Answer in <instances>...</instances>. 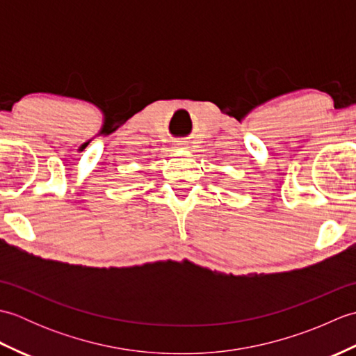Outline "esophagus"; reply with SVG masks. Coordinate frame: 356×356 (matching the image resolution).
I'll return each instance as SVG.
<instances>
[{
    "instance_id": "34e87169",
    "label": "esophagus",
    "mask_w": 356,
    "mask_h": 356,
    "mask_svg": "<svg viewBox=\"0 0 356 356\" xmlns=\"http://www.w3.org/2000/svg\"><path fill=\"white\" fill-rule=\"evenodd\" d=\"M186 145H188L186 142H180V143H177V147H179V148H186Z\"/></svg>"
}]
</instances>
